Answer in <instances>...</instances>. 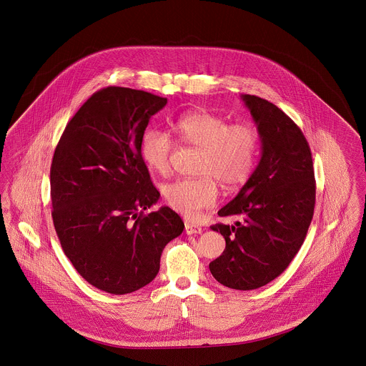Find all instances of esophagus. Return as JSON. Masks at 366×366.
Listing matches in <instances>:
<instances>
[{"label": "esophagus", "mask_w": 366, "mask_h": 366, "mask_svg": "<svg viewBox=\"0 0 366 366\" xmlns=\"http://www.w3.org/2000/svg\"><path fill=\"white\" fill-rule=\"evenodd\" d=\"M185 232H187V234H199V233L203 232V229L199 227V225L193 224V222L187 221V222H185Z\"/></svg>", "instance_id": "1"}]
</instances>
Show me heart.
I'll use <instances>...</instances> for the list:
<instances>
[{
    "mask_svg": "<svg viewBox=\"0 0 366 366\" xmlns=\"http://www.w3.org/2000/svg\"><path fill=\"white\" fill-rule=\"evenodd\" d=\"M175 134L184 144L200 148L196 178H179L163 187L166 203L179 214L194 218L202 209L215 204L219 182L236 189L251 177L259 139L248 123H232L209 111H191L173 123ZM175 144L173 137L157 127L145 130L141 157L159 174L170 170Z\"/></svg>",
    "mask_w": 366,
    "mask_h": 366,
    "instance_id": "b5f03b06",
    "label": "heart"
}]
</instances>
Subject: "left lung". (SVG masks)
Returning <instances> with one entry per match:
<instances>
[{"mask_svg":"<svg viewBox=\"0 0 366 366\" xmlns=\"http://www.w3.org/2000/svg\"><path fill=\"white\" fill-rule=\"evenodd\" d=\"M261 137V160L239 194L218 211L240 217L234 225L215 224L227 247L209 263L214 279L249 291L273 281L288 267L313 219L315 179L309 142L279 107L243 94Z\"/></svg>","mask_w":366,"mask_h":366,"instance_id":"1","label":"left lung"}]
</instances>
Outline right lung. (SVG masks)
Masks as SVG:
<instances>
[{
	"instance_id": "right-lung-1",
	"label": "right lung",
	"mask_w": 366,
	"mask_h": 366,
	"mask_svg": "<svg viewBox=\"0 0 366 366\" xmlns=\"http://www.w3.org/2000/svg\"><path fill=\"white\" fill-rule=\"evenodd\" d=\"M167 99L108 86L67 123L51 166L53 225L76 272L112 294L157 277L166 244L184 222L169 207L145 214L160 196L141 157V139Z\"/></svg>"
}]
</instances>
